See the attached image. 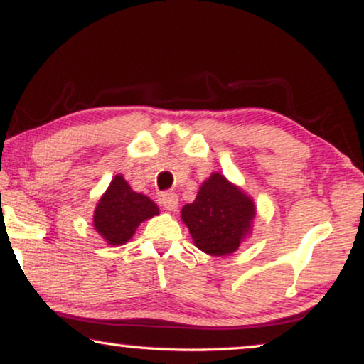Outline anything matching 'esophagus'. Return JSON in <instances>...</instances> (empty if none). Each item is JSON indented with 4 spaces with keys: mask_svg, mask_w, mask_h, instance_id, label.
I'll list each match as a JSON object with an SVG mask.
<instances>
[{
    "mask_svg": "<svg viewBox=\"0 0 364 364\" xmlns=\"http://www.w3.org/2000/svg\"><path fill=\"white\" fill-rule=\"evenodd\" d=\"M160 200L166 210H175L178 208V196L175 193H164Z\"/></svg>",
    "mask_w": 364,
    "mask_h": 364,
    "instance_id": "34e87169",
    "label": "esophagus"
}]
</instances>
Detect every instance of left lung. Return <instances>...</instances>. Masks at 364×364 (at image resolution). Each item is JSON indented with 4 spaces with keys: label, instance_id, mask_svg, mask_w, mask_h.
<instances>
[{
    "label": "left lung",
    "instance_id": "obj_1",
    "mask_svg": "<svg viewBox=\"0 0 364 364\" xmlns=\"http://www.w3.org/2000/svg\"><path fill=\"white\" fill-rule=\"evenodd\" d=\"M181 217L199 250L224 257L234 253L250 232L255 205L247 194L214 173L199 188L194 203L184 205Z\"/></svg>",
    "mask_w": 364,
    "mask_h": 364
}]
</instances>
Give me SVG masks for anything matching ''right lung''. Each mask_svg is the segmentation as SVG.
<instances>
[{
  "label": "right lung",
  "mask_w": 364,
  "mask_h": 364,
  "mask_svg": "<svg viewBox=\"0 0 364 364\" xmlns=\"http://www.w3.org/2000/svg\"><path fill=\"white\" fill-rule=\"evenodd\" d=\"M159 214L150 198L130 189L127 181L117 175L95 210V229L107 243L121 245L134 235L140 222Z\"/></svg>",
  "instance_id": "obj_1"
}]
</instances>
